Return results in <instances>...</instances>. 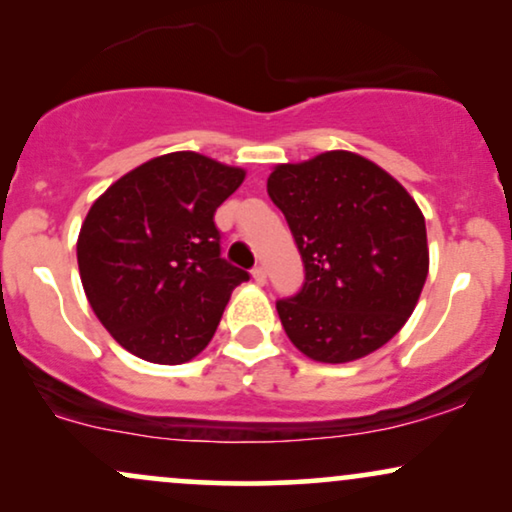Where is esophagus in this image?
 I'll use <instances>...</instances> for the list:
<instances>
[{
    "label": "esophagus",
    "mask_w": 512,
    "mask_h": 512,
    "mask_svg": "<svg viewBox=\"0 0 512 512\" xmlns=\"http://www.w3.org/2000/svg\"><path fill=\"white\" fill-rule=\"evenodd\" d=\"M252 279H255V284H264L267 281V272H264V267H255L252 269Z\"/></svg>",
    "instance_id": "34e87169"
}]
</instances>
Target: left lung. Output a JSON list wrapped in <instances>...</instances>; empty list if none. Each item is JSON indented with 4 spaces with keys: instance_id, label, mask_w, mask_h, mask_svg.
<instances>
[{
    "instance_id": "1",
    "label": "left lung",
    "mask_w": 512,
    "mask_h": 512,
    "mask_svg": "<svg viewBox=\"0 0 512 512\" xmlns=\"http://www.w3.org/2000/svg\"><path fill=\"white\" fill-rule=\"evenodd\" d=\"M267 192L305 267L303 289L276 303L293 346L313 361L349 363L390 342L428 276L426 221L414 197L354 151L281 163Z\"/></svg>"
}]
</instances>
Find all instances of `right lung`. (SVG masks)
I'll return each instance as SVG.
<instances>
[{
	"label": "right lung",
	"mask_w": 512,
	"mask_h": 512,
	"mask_svg": "<svg viewBox=\"0 0 512 512\" xmlns=\"http://www.w3.org/2000/svg\"><path fill=\"white\" fill-rule=\"evenodd\" d=\"M245 170L173 151L115 180L76 240L81 284L101 325L129 354L161 366L207 349L248 272L221 257L214 211Z\"/></svg>",
	"instance_id": "right-lung-1"
}]
</instances>
